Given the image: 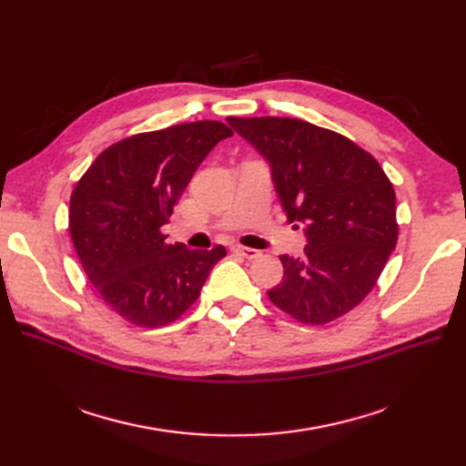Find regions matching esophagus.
<instances>
[{
	"instance_id": "34e87169",
	"label": "esophagus",
	"mask_w": 466,
	"mask_h": 466,
	"mask_svg": "<svg viewBox=\"0 0 466 466\" xmlns=\"http://www.w3.org/2000/svg\"><path fill=\"white\" fill-rule=\"evenodd\" d=\"M231 250L235 252V255L243 257V258H247V260H255V258L260 257V250L248 248V247H243V245H235V247H231Z\"/></svg>"
}]
</instances>
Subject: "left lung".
Masks as SVG:
<instances>
[{"mask_svg":"<svg viewBox=\"0 0 466 466\" xmlns=\"http://www.w3.org/2000/svg\"><path fill=\"white\" fill-rule=\"evenodd\" d=\"M272 165L289 223H305L303 258L281 255L270 301L303 324H327L358 307L399 241L397 198L370 151L299 118L229 116Z\"/></svg>","mask_w":466,"mask_h":466,"instance_id":"obj_1","label":"left lung"}]
</instances>
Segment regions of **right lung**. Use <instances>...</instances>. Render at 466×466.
I'll use <instances>...</instances> for the list:
<instances>
[{
	"instance_id": "add662e5",
	"label": "right lung",
	"mask_w": 466,
	"mask_h": 466,
	"mask_svg": "<svg viewBox=\"0 0 466 466\" xmlns=\"http://www.w3.org/2000/svg\"><path fill=\"white\" fill-rule=\"evenodd\" d=\"M233 136L218 120L168 126L108 146L69 198V235L103 301L142 329H159L200 298L228 252L167 243L163 225L206 155Z\"/></svg>"
}]
</instances>
